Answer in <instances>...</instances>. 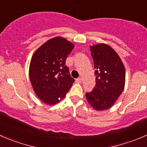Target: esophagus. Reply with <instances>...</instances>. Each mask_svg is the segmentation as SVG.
<instances>
[{
	"mask_svg": "<svg viewBox=\"0 0 147 147\" xmlns=\"http://www.w3.org/2000/svg\"><path fill=\"white\" fill-rule=\"evenodd\" d=\"M76 81L77 83H79V84H81V83L82 82V78H77V79L76 80Z\"/></svg>",
	"mask_w": 147,
	"mask_h": 147,
	"instance_id": "34e87169",
	"label": "esophagus"
}]
</instances>
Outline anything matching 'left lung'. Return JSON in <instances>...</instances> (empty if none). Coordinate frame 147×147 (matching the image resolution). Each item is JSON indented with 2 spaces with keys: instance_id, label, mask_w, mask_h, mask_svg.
Segmentation results:
<instances>
[{
  "instance_id": "obj_1",
  "label": "left lung",
  "mask_w": 147,
  "mask_h": 147,
  "mask_svg": "<svg viewBox=\"0 0 147 147\" xmlns=\"http://www.w3.org/2000/svg\"><path fill=\"white\" fill-rule=\"evenodd\" d=\"M95 68L96 86L86 94L88 104L96 111L111 108L125 86V68L117 52L106 43L90 46Z\"/></svg>"
}]
</instances>
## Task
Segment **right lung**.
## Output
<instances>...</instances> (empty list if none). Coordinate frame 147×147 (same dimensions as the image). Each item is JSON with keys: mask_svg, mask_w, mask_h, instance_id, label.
I'll list each match as a JSON object with an SVG mask.
<instances>
[{"mask_svg": "<svg viewBox=\"0 0 147 147\" xmlns=\"http://www.w3.org/2000/svg\"><path fill=\"white\" fill-rule=\"evenodd\" d=\"M74 44L63 37H54L42 44L33 54L29 77L38 97L47 105L60 102L75 80L65 65Z\"/></svg>", "mask_w": 147, "mask_h": 147, "instance_id": "right-lung-1", "label": "right lung"}]
</instances>
